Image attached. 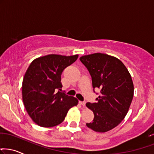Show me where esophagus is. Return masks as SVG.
<instances>
[{
  "label": "esophagus",
  "instance_id": "1",
  "mask_svg": "<svg viewBox=\"0 0 154 154\" xmlns=\"http://www.w3.org/2000/svg\"><path fill=\"white\" fill-rule=\"evenodd\" d=\"M79 104H80V105H82V106H85V104H86V103H85V102L80 101V102H79Z\"/></svg>",
  "mask_w": 154,
  "mask_h": 154
}]
</instances>
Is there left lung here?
Returning <instances> with one entry per match:
<instances>
[{
    "instance_id": "8db88e82",
    "label": "left lung",
    "mask_w": 154,
    "mask_h": 154,
    "mask_svg": "<svg viewBox=\"0 0 154 154\" xmlns=\"http://www.w3.org/2000/svg\"><path fill=\"white\" fill-rule=\"evenodd\" d=\"M92 77L93 89H100L97 103H87L94 119L86 123L96 132L112 130L125 117L132 102L134 87L131 76L123 63L116 57L102 53L81 57Z\"/></svg>"
}]
</instances>
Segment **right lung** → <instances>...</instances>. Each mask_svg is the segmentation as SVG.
<instances>
[{"label":"right lung","mask_w":154,"mask_h":154,"mask_svg":"<svg viewBox=\"0 0 154 154\" xmlns=\"http://www.w3.org/2000/svg\"><path fill=\"white\" fill-rule=\"evenodd\" d=\"M78 55L49 54L35 59L22 82V98L28 114L39 126H56L64 121L68 110L78 104L77 98L57 90L62 88L61 75Z\"/></svg>","instance_id":"1"}]
</instances>
